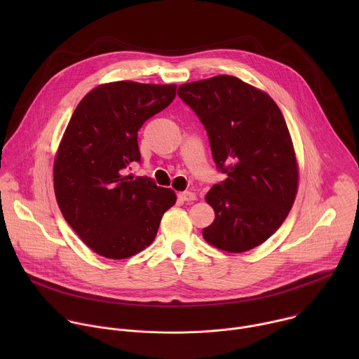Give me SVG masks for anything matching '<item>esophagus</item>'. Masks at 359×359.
I'll list each match as a JSON object with an SVG mask.
<instances>
[{"label": "esophagus", "mask_w": 359, "mask_h": 359, "mask_svg": "<svg viewBox=\"0 0 359 359\" xmlns=\"http://www.w3.org/2000/svg\"><path fill=\"white\" fill-rule=\"evenodd\" d=\"M177 197L182 201H193V200H196V194L191 193V191H182V193L177 194Z\"/></svg>", "instance_id": "1"}]
</instances>
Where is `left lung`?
<instances>
[{"label":"left lung","instance_id":"8db88e82","mask_svg":"<svg viewBox=\"0 0 359 359\" xmlns=\"http://www.w3.org/2000/svg\"><path fill=\"white\" fill-rule=\"evenodd\" d=\"M177 95L206 129L213 161L227 175L206 194L216 217L203 229L204 240L229 252L260 245L285 220L298 186L280 108L267 93L230 75L180 85Z\"/></svg>","mask_w":359,"mask_h":359}]
</instances>
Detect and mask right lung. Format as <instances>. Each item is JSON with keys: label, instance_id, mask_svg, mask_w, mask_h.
<instances>
[{"label": "right lung", "instance_id": "add662e5", "mask_svg": "<svg viewBox=\"0 0 359 359\" xmlns=\"http://www.w3.org/2000/svg\"><path fill=\"white\" fill-rule=\"evenodd\" d=\"M175 96L176 85H100L68 123L54 165L55 196L64 219L99 255L122 260L146 248L176 203L173 190L150 177L126 176L140 162L137 130Z\"/></svg>", "mask_w": 359, "mask_h": 359}]
</instances>
